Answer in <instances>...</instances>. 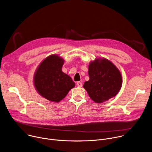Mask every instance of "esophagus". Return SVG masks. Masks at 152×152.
<instances>
[{
  "instance_id": "34e87169",
  "label": "esophagus",
  "mask_w": 152,
  "mask_h": 152,
  "mask_svg": "<svg viewBox=\"0 0 152 152\" xmlns=\"http://www.w3.org/2000/svg\"><path fill=\"white\" fill-rule=\"evenodd\" d=\"M77 85L79 86V87H82V82H77Z\"/></svg>"
}]
</instances>
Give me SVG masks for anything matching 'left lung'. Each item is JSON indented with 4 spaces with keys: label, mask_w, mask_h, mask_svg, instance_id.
Returning <instances> with one entry per match:
<instances>
[{
    "label": "left lung",
    "mask_w": 152,
    "mask_h": 152,
    "mask_svg": "<svg viewBox=\"0 0 152 152\" xmlns=\"http://www.w3.org/2000/svg\"><path fill=\"white\" fill-rule=\"evenodd\" d=\"M90 79L83 88L96 103H102L115 96L120 91L122 78L120 71L106 59H96L88 68Z\"/></svg>",
    "instance_id": "obj_1"
}]
</instances>
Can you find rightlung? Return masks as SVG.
<instances>
[{
	"label": "right lung",
	"mask_w": 152,
	"mask_h": 152,
	"mask_svg": "<svg viewBox=\"0 0 152 152\" xmlns=\"http://www.w3.org/2000/svg\"><path fill=\"white\" fill-rule=\"evenodd\" d=\"M63 64L61 57L50 55L40 64L34 76L38 93L52 102L61 101L75 86L72 78L62 72Z\"/></svg>",
	"instance_id": "1"
}]
</instances>
